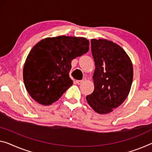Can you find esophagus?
Here are the masks:
<instances>
[{
    "mask_svg": "<svg viewBox=\"0 0 152 152\" xmlns=\"http://www.w3.org/2000/svg\"><path fill=\"white\" fill-rule=\"evenodd\" d=\"M83 81H84L83 80H77V81H76V83H77L78 85H80V84L82 83L83 82Z\"/></svg>",
    "mask_w": 152,
    "mask_h": 152,
    "instance_id": "34e87169",
    "label": "esophagus"
}]
</instances>
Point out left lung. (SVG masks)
<instances>
[{
    "mask_svg": "<svg viewBox=\"0 0 152 152\" xmlns=\"http://www.w3.org/2000/svg\"><path fill=\"white\" fill-rule=\"evenodd\" d=\"M91 50L95 62L94 90L86 100L96 113H109L120 106L129 94L132 64L125 51L111 41L92 39Z\"/></svg>",
    "mask_w": 152,
    "mask_h": 152,
    "instance_id": "left-lung-1",
    "label": "left lung"
}]
</instances>
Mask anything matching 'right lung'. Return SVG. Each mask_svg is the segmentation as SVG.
Wrapping results in <instances>:
<instances>
[{"label":"right lung","instance_id":"add662e5","mask_svg":"<svg viewBox=\"0 0 152 152\" xmlns=\"http://www.w3.org/2000/svg\"><path fill=\"white\" fill-rule=\"evenodd\" d=\"M89 50V41L83 37L59 36L37 43L26 60L23 79L32 99L50 105L73 85L69 77L71 61Z\"/></svg>","mask_w":152,"mask_h":152}]
</instances>
